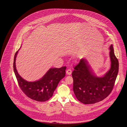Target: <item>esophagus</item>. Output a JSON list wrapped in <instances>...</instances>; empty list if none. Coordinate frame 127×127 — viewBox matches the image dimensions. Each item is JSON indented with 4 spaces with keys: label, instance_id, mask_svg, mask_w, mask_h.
<instances>
[{
    "label": "esophagus",
    "instance_id": "esophagus-1",
    "mask_svg": "<svg viewBox=\"0 0 127 127\" xmlns=\"http://www.w3.org/2000/svg\"><path fill=\"white\" fill-rule=\"evenodd\" d=\"M66 73L68 75H70L72 73V70L71 69H68L66 71Z\"/></svg>",
    "mask_w": 127,
    "mask_h": 127
}]
</instances>
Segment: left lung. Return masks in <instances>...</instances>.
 Masks as SVG:
<instances>
[{
  "instance_id": "left-lung-1",
  "label": "left lung",
  "mask_w": 127,
  "mask_h": 127,
  "mask_svg": "<svg viewBox=\"0 0 127 127\" xmlns=\"http://www.w3.org/2000/svg\"><path fill=\"white\" fill-rule=\"evenodd\" d=\"M109 49L111 68L103 77L95 76L85 59H81L74 66L72 74L73 92L81 103L94 104L104 100L111 92L118 73L119 62L112 45Z\"/></svg>"
}]
</instances>
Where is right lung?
I'll return each instance as SVG.
<instances>
[{
	"label": "right lung",
	"instance_id": "add662e5",
	"mask_svg": "<svg viewBox=\"0 0 127 127\" xmlns=\"http://www.w3.org/2000/svg\"><path fill=\"white\" fill-rule=\"evenodd\" d=\"M19 49L16 52L13 62V70L19 88L32 100L41 102L49 100L53 96L60 81L65 76L66 66L50 68L39 80L27 81L19 75L16 67V58Z\"/></svg>",
	"mask_w": 127,
	"mask_h": 127
}]
</instances>
